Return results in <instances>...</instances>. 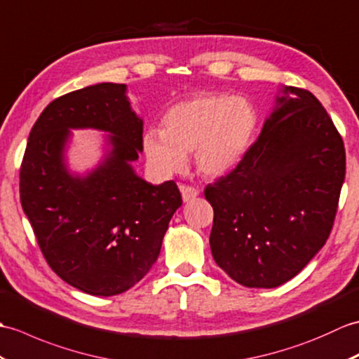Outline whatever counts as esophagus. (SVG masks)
I'll return each mask as SVG.
<instances>
[{
	"mask_svg": "<svg viewBox=\"0 0 359 359\" xmlns=\"http://www.w3.org/2000/svg\"><path fill=\"white\" fill-rule=\"evenodd\" d=\"M180 190H181V195H182V201H184V203L192 201L194 198H196L198 195H200V190L192 187V186L182 184V186H180Z\"/></svg>",
	"mask_w": 359,
	"mask_h": 359,
	"instance_id": "34e87169",
	"label": "esophagus"
}]
</instances>
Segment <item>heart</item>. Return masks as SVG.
Returning <instances> with one entry per match:
<instances>
[{"mask_svg":"<svg viewBox=\"0 0 359 359\" xmlns=\"http://www.w3.org/2000/svg\"><path fill=\"white\" fill-rule=\"evenodd\" d=\"M258 130V110L250 100L230 93H200L172 106L163 130L144 133L147 161L159 175L186 165L195 150V164L205 177H221L240 164Z\"/></svg>","mask_w":359,"mask_h":359,"instance_id":"obj_1","label":"heart"}]
</instances>
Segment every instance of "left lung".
I'll list each match as a JSON object with an SVG mask.
<instances>
[{
	"mask_svg": "<svg viewBox=\"0 0 359 359\" xmlns=\"http://www.w3.org/2000/svg\"><path fill=\"white\" fill-rule=\"evenodd\" d=\"M344 177L332 118L313 93L285 86L240 164L204 190L215 262L245 287L287 283L327 241Z\"/></svg>",
	"mask_w": 359,
	"mask_h": 359,
	"instance_id": "obj_1",
	"label": "left lung"
}]
</instances>
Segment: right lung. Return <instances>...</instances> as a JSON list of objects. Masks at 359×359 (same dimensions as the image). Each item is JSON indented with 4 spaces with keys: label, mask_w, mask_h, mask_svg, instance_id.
Wrapping results in <instances>:
<instances>
[{
    "label": "right lung",
    "mask_w": 359,
    "mask_h": 359,
    "mask_svg": "<svg viewBox=\"0 0 359 359\" xmlns=\"http://www.w3.org/2000/svg\"><path fill=\"white\" fill-rule=\"evenodd\" d=\"M126 89L101 83L53 100L32 127L20 170L22 210L47 264L97 297L123 293L144 278L182 204L175 181L149 184L130 165L142 150V119ZM72 128L111 133V150L86 177L70 174L64 161Z\"/></svg>",
    "instance_id": "add662e5"
}]
</instances>
